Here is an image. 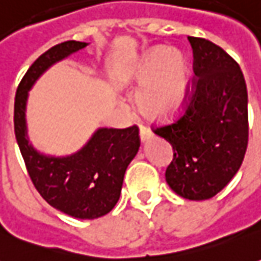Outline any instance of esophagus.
<instances>
[{
	"label": "esophagus",
	"instance_id": "1",
	"mask_svg": "<svg viewBox=\"0 0 261 261\" xmlns=\"http://www.w3.org/2000/svg\"><path fill=\"white\" fill-rule=\"evenodd\" d=\"M151 137H153V133L148 130L147 127H140V140H141V143H145L147 140H150Z\"/></svg>",
	"mask_w": 261,
	"mask_h": 261
}]
</instances>
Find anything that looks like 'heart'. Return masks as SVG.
I'll return each mask as SVG.
<instances>
[{"instance_id":"1","label":"heart","mask_w":261,"mask_h":261,"mask_svg":"<svg viewBox=\"0 0 261 261\" xmlns=\"http://www.w3.org/2000/svg\"><path fill=\"white\" fill-rule=\"evenodd\" d=\"M116 90L138 88L136 100L141 113L153 120H171L182 111L190 86V63L178 48L159 45L114 72Z\"/></svg>"}]
</instances>
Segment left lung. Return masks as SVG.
<instances>
[{
	"label": "left lung",
	"instance_id": "left-lung-1",
	"mask_svg": "<svg viewBox=\"0 0 261 261\" xmlns=\"http://www.w3.org/2000/svg\"><path fill=\"white\" fill-rule=\"evenodd\" d=\"M194 53V94L184 116L155 130L174 159L166 171L170 189L187 200H208L242 166L249 141L247 87L239 64L214 42L189 37Z\"/></svg>",
	"mask_w": 261,
	"mask_h": 261
}]
</instances>
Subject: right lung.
Listing matches in <instances>:
<instances>
[{
  "mask_svg": "<svg viewBox=\"0 0 261 261\" xmlns=\"http://www.w3.org/2000/svg\"><path fill=\"white\" fill-rule=\"evenodd\" d=\"M87 45L88 42H61L34 61L17 88L14 130L28 174L41 197L74 219L94 220L111 212L120 198L125 170L140 148L137 127H100L75 153L51 155L34 147L27 125V102L34 84L54 64Z\"/></svg>",
  "mask_w": 261,
  "mask_h": 261,
  "instance_id": "obj_1",
  "label": "right lung"
}]
</instances>
